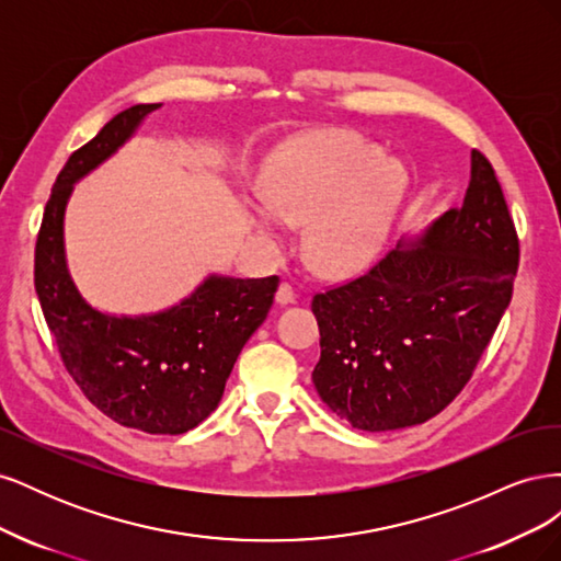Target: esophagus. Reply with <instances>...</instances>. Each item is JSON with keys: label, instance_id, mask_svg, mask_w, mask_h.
I'll return each instance as SVG.
<instances>
[{"label": "esophagus", "instance_id": "1", "mask_svg": "<svg viewBox=\"0 0 561 561\" xmlns=\"http://www.w3.org/2000/svg\"><path fill=\"white\" fill-rule=\"evenodd\" d=\"M295 299H297L295 287L290 283H280L278 290H276V301L280 304V307H285V304H293Z\"/></svg>", "mask_w": 561, "mask_h": 561}]
</instances>
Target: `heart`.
I'll use <instances>...</instances> for the list:
<instances>
[{
    "label": "heart",
    "mask_w": 561,
    "mask_h": 561,
    "mask_svg": "<svg viewBox=\"0 0 561 561\" xmlns=\"http://www.w3.org/2000/svg\"><path fill=\"white\" fill-rule=\"evenodd\" d=\"M402 165L351 133H318L287 147L264 175L254 229L285 241L309 225L307 257L325 276H348L375 257L404 194Z\"/></svg>",
    "instance_id": "obj_1"
}]
</instances>
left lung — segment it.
Segmentation results:
<instances>
[{
  "label": "left lung",
  "instance_id": "8db88e82",
  "mask_svg": "<svg viewBox=\"0 0 561 561\" xmlns=\"http://www.w3.org/2000/svg\"><path fill=\"white\" fill-rule=\"evenodd\" d=\"M519 239L482 151L458 208L367 274L318 293L313 386L353 428L428 421L461 393L511 304Z\"/></svg>",
  "mask_w": 561,
  "mask_h": 561
}]
</instances>
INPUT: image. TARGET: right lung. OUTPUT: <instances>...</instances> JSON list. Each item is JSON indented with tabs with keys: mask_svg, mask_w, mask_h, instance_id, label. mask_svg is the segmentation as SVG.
<instances>
[{
	"mask_svg": "<svg viewBox=\"0 0 561 561\" xmlns=\"http://www.w3.org/2000/svg\"><path fill=\"white\" fill-rule=\"evenodd\" d=\"M161 105L118 112L67 159L46 201L35 248V290L65 369L100 412L126 428L182 435L222 400L252 332L278 290V276H210L178 307L151 316H107L83 301L67 271L62 217L72 186L122 147Z\"/></svg>",
	"mask_w": 561,
	"mask_h": 561,
	"instance_id": "add662e5",
	"label": "right lung"
}]
</instances>
